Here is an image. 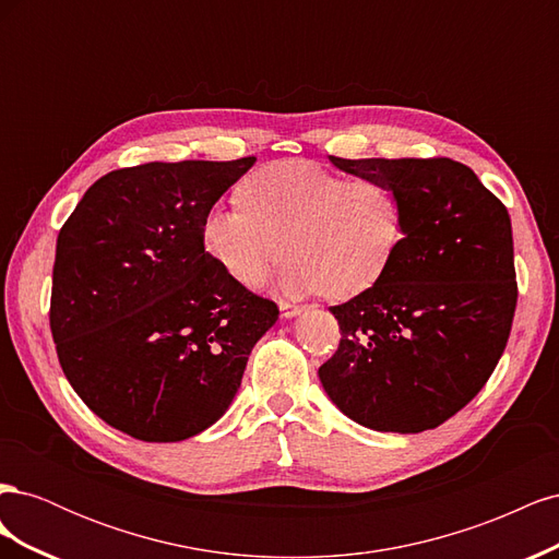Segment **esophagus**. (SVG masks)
<instances>
[{
	"label": "esophagus",
	"instance_id": "1",
	"mask_svg": "<svg viewBox=\"0 0 559 559\" xmlns=\"http://www.w3.org/2000/svg\"><path fill=\"white\" fill-rule=\"evenodd\" d=\"M280 312H282V317H284V319H294L296 314H300V312H302V308H298V306H289V302H282V306H280Z\"/></svg>",
	"mask_w": 559,
	"mask_h": 559
}]
</instances>
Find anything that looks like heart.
Listing matches in <instances>:
<instances>
[{"label": "heart", "mask_w": 559, "mask_h": 559, "mask_svg": "<svg viewBox=\"0 0 559 559\" xmlns=\"http://www.w3.org/2000/svg\"><path fill=\"white\" fill-rule=\"evenodd\" d=\"M240 205L212 207L202 247L247 289L286 257L280 286L300 298H354L376 286L403 240V205L380 179H345L310 160H280L249 175Z\"/></svg>", "instance_id": "b5f03b06"}]
</instances>
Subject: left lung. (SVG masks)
Returning a JSON list of instances; mask_svg holds the SVG:
<instances>
[{"label":"left lung","instance_id":"obj_1","mask_svg":"<svg viewBox=\"0 0 559 559\" xmlns=\"http://www.w3.org/2000/svg\"><path fill=\"white\" fill-rule=\"evenodd\" d=\"M394 186L403 240L368 292L329 308L341 345L319 368L337 411L373 431L443 425L485 386L515 314L511 216L471 167L450 158H335Z\"/></svg>","mask_w":559,"mask_h":559}]
</instances>
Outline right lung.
Wrapping results in <instances>:
<instances>
[{
    "instance_id": "1",
    "label": "right lung",
    "mask_w": 559,
    "mask_h": 559,
    "mask_svg": "<svg viewBox=\"0 0 559 559\" xmlns=\"http://www.w3.org/2000/svg\"><path fill=\"white\" fill-rule=\"evenodd\" d=\"M253 163L126 167L97 179L64 222L50 331L67 380L109 427L186 441L238 394L280 310L210 259L200 226Z\"/></svg>"
}]
</instances>
